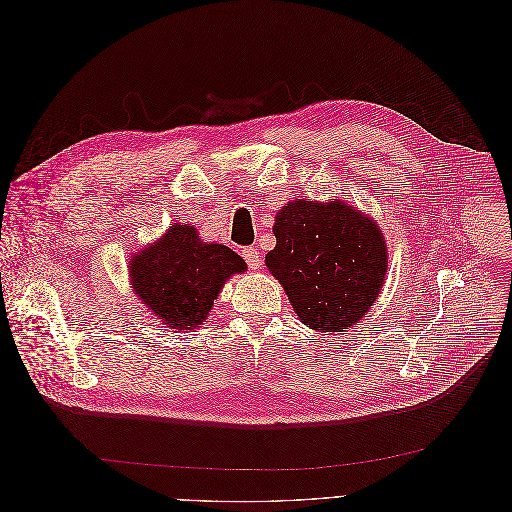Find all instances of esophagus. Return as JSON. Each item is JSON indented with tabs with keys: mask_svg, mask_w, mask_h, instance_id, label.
Masks as SVG:
<instances>
[{
	"mask_svg": "<svg viewBox=\"0 0 512 512\" xmlns=\"http://www.w3.org/2000/svg\"><path fill=\"white\" fill-rule=\"evenodd\" d=\"M242 256H244V260H246V264H248L250 268H258L260 262H262L260 252H258L256 248H244V250H242Z\"/></svg>",
	"mask_w": 512,
	"mask_h": 512,
	"instance_id": "obj_1",
	"label": "esophagus"
}]
</instances>
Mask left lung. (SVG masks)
<instances>
[{"mask_svg": "<svg viewBox=\"0 0 512 512\" xmlns=\"http://www.w3.org/2000/svg\"><path fill=\"white\" fill-rule=\"evenodd\" d=\"M273 233L266 266L299 320L335 335L366 316L388 264L384 235L370 217L341 200L297 198L279 210Z\"/></svg>", "mask_w": 512, "mask_h": 512, "instance_id": "left-lung-1", "label": "left lung"}]
</instances>
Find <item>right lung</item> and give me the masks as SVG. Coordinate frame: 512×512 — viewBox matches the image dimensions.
<instances>
[{
  "mask_svg": "<svg viewBox=\"0 0 512 512\" xmlns=\"http://www.w3.org/2000/svg\"><path fill=\"white\" fill-rule=\"evenodd\" d=\"M246 268L231 248L206 244L192 225L175 223L132 256L130 277L142 304L163 324L192 330L213 310L225 281Z\"/></svg>",
  "mask_w": 512,
  "mask_h": 512,
  "instance_id": "add662e5",
  "label": "right lung"
}]
</instances>
